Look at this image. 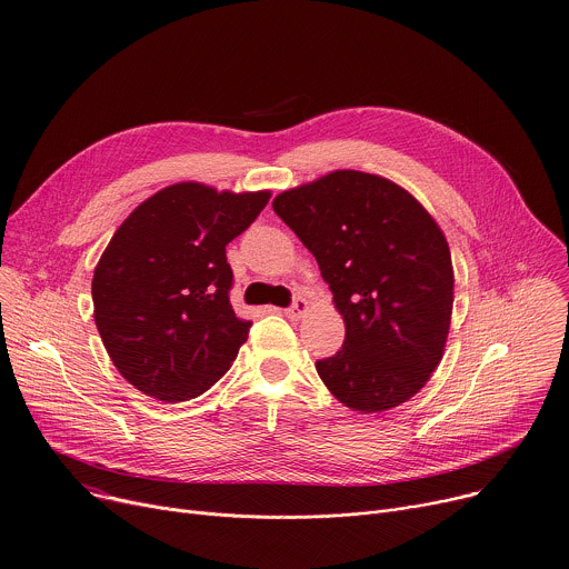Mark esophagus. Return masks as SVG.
<instances>
[{"mask_svg":"<svg viewBox=\"0 0 569 569\" xmlns=\"http://www.w3.org/2000/svg\"><path fill=\"white\" fill-rule=\"evenodd\" d=\"M308 308H310L308 299H303V297H295L292 306H290V308H286V317H290V319H301V317L308 312Z\"/></svg>","mask_w":569,"mask_h":569,"instance_id":"34e87169","label":"esophagus"}]
</instances>
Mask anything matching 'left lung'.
<instances>
[{
  "label": "left lung",
  "mask_w": 569,
  "mask_h": 569,
  "mask_svg": "<svg viewBox=\"0 0 569 569\" xmlns=\"http://www.w3.org/2000/svg\"><path fill=\"white\" fill-rule=\"evenodd\" d=\"M272 208L301 239L343 317L341 350L315 363L348 409L382 413L438 368L451 326L453 266L436 219L398 182L337 169Z\"/></svg>",
  "instance_id": "1"
}]
</instances>
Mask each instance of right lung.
<instances>
[{"mask_svg":"<svg viewBox=\"0 0 569 569\" xmlns=\"http://www.w3.org/2000/svg\"><path fill=\"white\" fill-rule=\"evenodd\" d=\"M268 201V189L234 194L176 182L111 237L93 272V317L113 366L144 396L192 400L230 370L252 321L230 303L226 246Z\"/></svg>","mask_w":569,"mask_h":569,"instance_id":"obj_1","label":"right lung"}]
</instances>
